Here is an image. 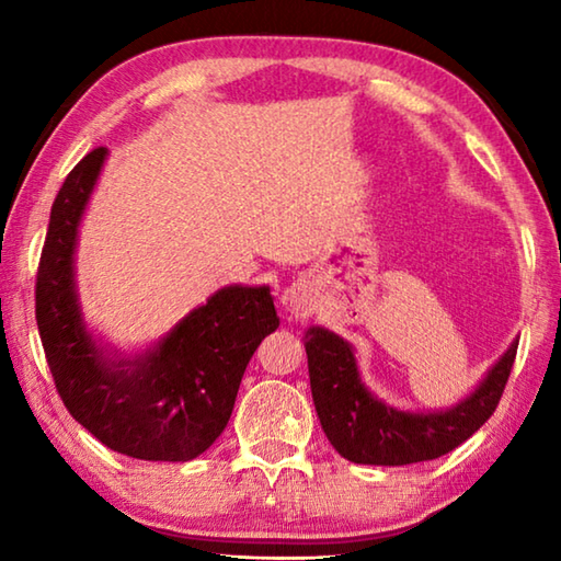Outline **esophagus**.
I'll use <instances>...</instances> for the list:
<instances>
[{"mask_svg": "<svg viewBox=\"0 0 561 561\" xmlns=\"http://www.w3.org/2000/svg\"><path fill=\"white\" fill-rule=\"evenodd\" d=\"M284 304H287L291 314H297V317L307 314V309H304V304H301V299L297 297V294H284Z\"/></svg>", "mask_w": 561, "mask_h": 561, "instance_id": "obj_1", "label": "esophagus"}]
</instances>
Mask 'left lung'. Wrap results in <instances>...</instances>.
<instances>
[{
    "instance_id": "8db88e82",
    "label": "left lung",
    "mask_w": 561,
    "mask_h": 561,
    "mask_svg": "<svg viewBox=\"0 0 561 561\" xmlns=\"http://www.w3.org/2000/svg\"><path fill=\"white\" fill-rule=\"evenodd\" d=\"M304 346L321 428L341 458L358 465H411L458 448L495 413L517 354V341H512L474 391L455 405L403 411L368 391L346 339L309 327Z\"/></svg>"
}]
</instances>
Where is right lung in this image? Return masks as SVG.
Returning <instances> with one entry per match:
<instances>
[{"label": "right lung", "instance_id": "right-lung-1", "mask_svg": "<svg viewBox=\"0 0 561 561\" xmlns=\"http://www.w3.org/2000/svg\"><path fill=\"white\" fill-rule=\"evenodd\" d=\"M108 148L79 160L56 195L36 274V324L64 405L111 450L187 462L220 438L244 368L279 327L267 284H230L138 354L93 334L79 301V227Z\"/></svg>", "mask_w": 561, "mask_h": 561}]
</instances>
